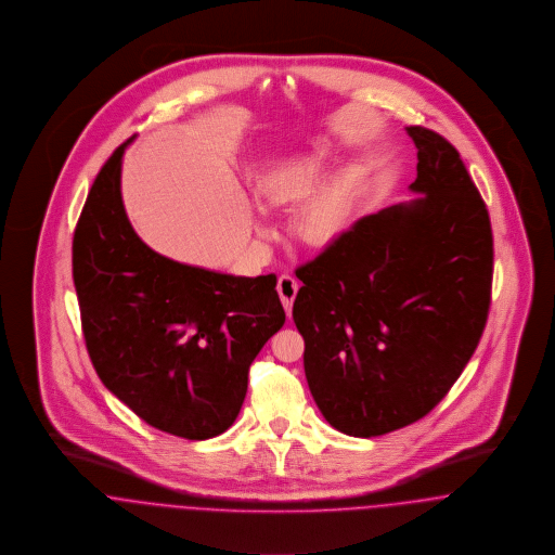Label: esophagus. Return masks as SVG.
Instances as JSON below:
<instances>
[{
    "instance_id": "1",
    "label": "esophagus",
    "mask_w": 555,
    "mask_h": 555,
    "mask_svg": "<svg viewBox=\"0 0 555 555\" xmlns=\"http://www.w3.org/2000/svg\"><path fill=\"white\" fill-rule=\"evenodd\" d=\"M278 292H280L282 305H284V309H286V313H288V318H291L292 302H294L296 292H298V280H296L294 275H291V273L280 275V280H278Z\"/></svg>"
}]
</instances>
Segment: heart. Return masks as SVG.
<instances>
[{"mask_svg":"<svg viewBox=\"0 0 555 555\" xmlns=\"http://www.w3.org/2000/svg\"><path fill=\"white\" fill-rule=\"evenodd\" d=\"M332 165V156L320 150L294 152L273 160L257 185L267 208L298 203L292 232L307 246H325L343 234L363 196L365 173L349 165L327 176ZM259 232L267 234L263 223Z\"/></svg>","mask_w":555,"mask_h":555,"instance_id":"obj_1","label":"heart"}]
</instances>
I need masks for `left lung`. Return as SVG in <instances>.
I'll return each mask as SVG.
<instances>
[{
  "instance_id": "obj_1",
  "label": "left lung",
  "mask_w": 555,
  "mask_h": 555,
  "mask_svg": "<svg viewBox=\"0 0 555 555\" xmlns=\"http://www.w3.org/2000/svg\"><path fill=\"white\" fill-rule=\"evenodd\" d=\"M422 194L361 217L296 269L292 318L323 417L349 437L430 413L478 347L491 307L493 232L460 152L408 127Z\"/></svg>"
}]
</instances>
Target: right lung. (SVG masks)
<instances>
[{"label":"right lung","mask_w":555,"mask_h":555,"mask_svg":"<svg viewBox=\"0 0 555 555\" xmlns=\"http://www.w3.org/2000/svg\"><path fill=\"white\" fill-rule=\"evenodd\" d=\"M95 177L73 237V280L89 359L146 424L205 440L234 424L248 370L286 313L275 275L177 263L146 246L120 196L122 152Z\"/></svg>","instance_id":"obj_1"}]
</instances>
